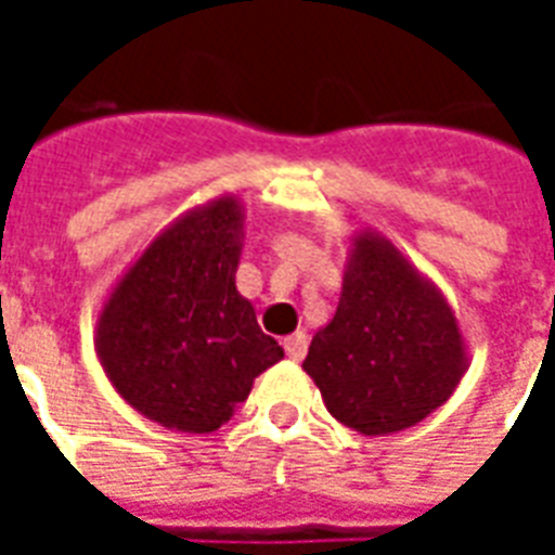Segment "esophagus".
I'll use <instances>...</instances> for the list:
<instances>
[{"label":"esophagus","instance_id":"esophagus-1","mask_svg":"<svg viewBox=\"0 0 555 555\" xmlns=\"http://www.w3.org/2000/svg\"><path fill=\"white\" fill-rule=\"evenodd\" d=\"M306 348H309V338H306V333H294V336L285 338V353H288L294 362H300L302 357H306Z\"/></svg>","mask_w":555,"mask_h":555}]
</instances>
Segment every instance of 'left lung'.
<instances>
[{"instance_id": "1", "label": "left lung", "mask_w": 555, "mask_h": 555, "mask_svg": "<svg viewBox=\"0 0 555 555\" xmlns=\"http://www.w3.org/2000/svg\"><path fill=\"white\" fill-rule=\"evenodd\" d=\"M466 365L446 294L380 231H357L336 314L302 360L326 410L365 437L413 428L452 398Z\"/></svg>"}]
</instances>
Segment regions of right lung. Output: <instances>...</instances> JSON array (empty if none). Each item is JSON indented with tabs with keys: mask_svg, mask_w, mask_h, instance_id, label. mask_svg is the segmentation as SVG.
I'll return each instance as SVG.
<instances>
[{
	"mask_svg": "<svg viewBox=\"0 0 555 555\" xmlns=\"http://www.w3.org/2000/svg\"><path fill=\"white\" fill-rule=\"evenodd\" d=\"M246 210L222 193L159 231L106 294L94 350L115 392L181 434L225 425L285 350L234 285Z\"/></svg>",
	"mask_w": 555,
	"mask_h": 555,
	"instance_id": "add662e5",
	"label": "right lung"
}]
</instances>
